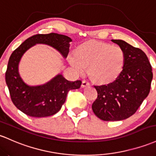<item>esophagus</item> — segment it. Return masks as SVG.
<instances>
[{"instance_id": "esophagus-1", "label": "esophagus", "mask_w": 156, "mask_h": 156, "mask_svg": "<svg viewBox=\"0 0 156 156\" xmlns=\"http://www.w3.org/2000/svg\"><path fill=\"white\" fill-rule=\"evenodd\" d=\"M90 85V83H89V82H87L86 81H82V83H81V87L84 88V87H89Z\"/></svg>"}]
</instances>
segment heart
Returning a JSON list of instances; mask_svg holds the SVG:
<instances>
[{
  "instance_id": "b5f03b06",
  "label": "heart",
  "mask_w": 156,
  "mask_h": 156,
  "mask_svg": "<svg viewBox=\"0 0 156 156\" xmlns=\"http://www.w3.org/2000/svg\"><path fill=\"white\" fill-rule=\"evenodd\" d=\"M75 58L69 64L77 73L82 74L88 69L90 80L99 86L113 83L122 74L126 55L124 49L95 40L80 44L74 51Z\"/></svg>"
}]
</instances>
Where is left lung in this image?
Returning a JSON list of instances; mask_svg holds the SVG:
<instances>
[{
	"instance_id": "1",
	"label": "left lung",
	"mask_w": 156,
	"mask_h": 156,
	"mask_svg": "<svg viewBox=\"0 0 156 156\" xmlns=\"http://www.w3.org/2000/svg\"><path fill=\"white\" fill-rule=\"evenodd\" d=\"M124 49L126 55L122 74L113 83L95 86L98 98L92 109L103 121H121L136 112L147 97L153 79L152 66L141 49L122 40H112Z\"/></svg>"
}]
</instances>
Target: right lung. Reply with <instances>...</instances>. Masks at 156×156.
<instances>
[{"instance_id": "obj_1", "label": "right lung", "mask_w": 156, "mask_h": 156, "mask_svg": "<svg viewBox=\"0 0 156 156\" xmlns=\"http://www.w3.org/2000/svg\"><path fill=\"white\" fill-rule=\"evenodd\" d=\"M71 41L70 37L60 34H37L27 39L12 53L5 78L12 101L23 113L37 118L52 115L61 109L68 92L80 88L81 81H67L61 74L57 75L44 84L29 86L23 82L18 72L22 56L35 44L50 46L66 58Z\"/></svg>"}]
</instances>
